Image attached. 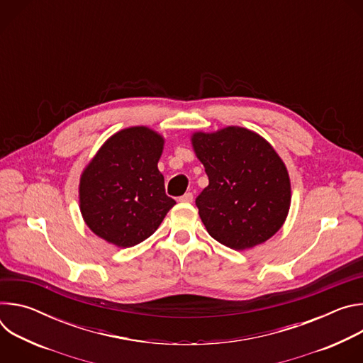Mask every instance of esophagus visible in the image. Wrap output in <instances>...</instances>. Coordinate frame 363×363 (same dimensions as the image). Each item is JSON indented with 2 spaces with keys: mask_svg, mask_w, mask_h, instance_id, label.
I'll return each instance as SVG.
<instances>
[{
  "mask_svg": "<svg viewBox=\"0 0 363 363\" xmlns=\"http://www.w3.org/2000/svg\"><path fill=\"white\" fill-rule=\"evenodd\" d=\"M192 199H194V195H192L191 192H186V194H184V195L179 198L181 202H192Z\"/></svg>",
  "mask_w": 363,
  "mask_h": 363,
  "instance_id": "1",
  "label": "esophagus"
}]
</instances>
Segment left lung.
<instances>
[{
	"instance_id": "left-lung-1",
	"label": "left lung",
	"mask_w": 363,
	"mask_h": 363,
	"mask_svg": "<svg viewBox=\"0 0 363 363\" xmlns=\"http://www.w3.org/2000/svg\"><path fill=\"white\" fill-rule=\"evenodd\" d=\"M191 145L210 181L195 201L208 234L238 251L272 238L291 203L289 171L272 143L247 128L225 126L194 132Z\"/></svg>"
}]
</instances>
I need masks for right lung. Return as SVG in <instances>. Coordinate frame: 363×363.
Masks as SVG:
<instances>
[{
  "instance_id": "obj_1",
  "label": "right lung",
  "mask_w": 363,
  "mask_h": 363,
  "mask_svg": "<svg viewBox=\"0 0 363 363\" xmlns=\"http://www.w3.org/2000/svg\"><path fill=\"white\" fill-rule=\"evenodd\" d=\"M164 145L157 130L130 126L99 147L79 184L80 213L91 233L128 248L158 230L175 205L158 169Z\"/></svg>"
}]
</instances>
